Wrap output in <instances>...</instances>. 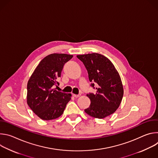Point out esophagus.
<instances>
[{"label": "esophagus", "instance_id": "esophagus-1", "mask_svg": "<svg viewBox=\"0 0 158 158\" xmlns=\"http://www.w3.org/2000/svg\"><path fill=\"white\" fill-rule=\"evenodd\" d=\"M73 96L75 97V98H79L81 96V94H73Z\"/></svg>", "mask_w": 158, "mask_h": 158}]
</instances>
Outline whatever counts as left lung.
<instances>
[{"mask_svg": "<svg viewBox=\"0 0 158 158\" xmlns=\"http://www.w3.org/2000/svg\"><path fill=\"white\" fill-rule=\"evenodd\" d=\"M87 71L91 86L96 93L87 96L91 104L84 110L93 118L102 119L112 114L119 107L124 94L120 76L114 65L104 56L92 53L77 56Z\"/></svg>", "mask_w": 158, "mask_h": 158, "instance_id": "1", "label": "left lung"}]
</instances>
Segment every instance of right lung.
I'll list each match as a JSON object with an SVG mask.
<instances>
[{
  "mask_svg": "<svg viewBox=\"0 0 158 158\" xmlns=\"http://www.w3.org/2000/svg\"><path fill=\"white\" fill-rule=\"evenodd\" d=\"M73 55L51 54L45 57L31 76L27 86V102L34 113L43 120L60 117L71 99V94L57 91L54 86L64 64Z\"/></svg>",
  "mask_w": 158,
  "mask_h": 158,
  "instance_id": "1",
  "label": "right lung"
}]
</instances>
